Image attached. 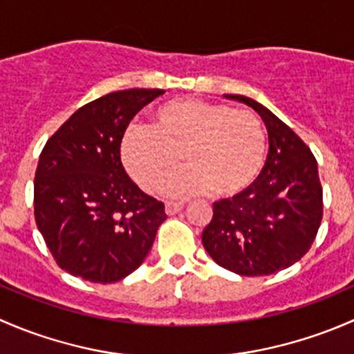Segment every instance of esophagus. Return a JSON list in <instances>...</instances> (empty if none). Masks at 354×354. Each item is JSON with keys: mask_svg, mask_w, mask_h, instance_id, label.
<instances>
[{"mask_svg": "<svg viewBox=\"0 0 354 354\" xmlns=\"http://www.w3.org/2000/svg\"><path fill=\"white\" fill-rule=\"evenodd\" d=\"M183 209V203L181 202H166V214L167 216H174L180 210Z\"/></svg>", "mask_w": 354, "mask_h": 354, "instance_id": "1", "label": "esophagus"}]
</instances>
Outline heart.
Segmentation results:
<instances>
[{
  "label": "heart",
  "instance_id": "b5f03b06",
  "mask_svg": "<svg viewBox=\"0 0 354 354\" xmlns=\"http://www.w3.org/2000/svg\"><path fill=\"white\" fill-rule=\"evenodd\" d=\"M180 154L188 166L167 181V194L192 197L210 190L217 198L240 197L266 164V128L253 111L180 97L157 106L149 127L130 124L121 135V162L145 192L164 183Z\"/></svg>",
  "mask_w": 354,
  "mask_h": 354
}]
</instances>
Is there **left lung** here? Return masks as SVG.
<instances>
[{
	"mask_svg": "<svg viewBox=\"0 0 354 354\" xmlns=\"http://www.w3.org/2000/svg\"><path fill=\"white\" fill-rule=\"evenodd\" d=\"M260 114L269 154L259 180L234 198L214 203L202 233L203 248L240 276H269L288 269L310 250L322 223V185L308 145L260 102L226 94Z\"/></svg>",
	"mask_w": 354,
	"mask_h": 354,
	"instance_id": "left-lung-1",
	"label": "left lung"
}]
</instances>
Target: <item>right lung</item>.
<instances>
[{
    "label": "right lung",
    "mask_w": 354,
    "mask_h": 354,
    "mask_svg": "<svg viewBox=\"0 0 354 354\" xmlns=\"http://www.w3.org/2000/svg\"><path fill=\"white\" fill-rule=\"evenodd\" d=\"M160 88L111 92L75 111L46 142L34 180L35 224L71 276L116 283L140 267L164 203L144 194L124 171L120 140Z\"/></svg>",
    "instance_id": "obj_1"
}]
</instances>
